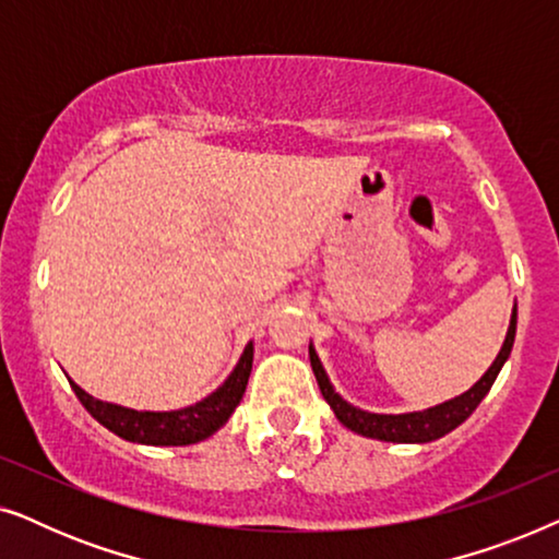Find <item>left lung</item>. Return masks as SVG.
<instances>
[{
    "mask_svg": "<svg viewBox=\"0 0 559 559\" xmlns=\"http://www.w3.org/2000/svg\"><path fill=\"white\" fill-rule=\"evenodd\" d=\"M514 335H516V305H514V312H511L507 341H503L499 356H496L491 369L480 377L478 384H473L468 392L455 396V400L438 404V407L425 409V412H409V415H371V412L350 407L348 402H343L341 396L333 392L331 381H328L323 366H320L316 350L312 348H310V366L312 371H316L320 394L325 396V402L333 407L335 417H338L341 425H346L348 430L366 435V438L386 440V442H430V440L442 438V435H448L450 430H455L457 425L465 423V419L476 412L480 400H484L488 389L493 386L496 377H499L503 361L509 358L511 346H514Z\"/></svg>",
    "mask_w": 559,
    "mask_h": 559,
    "instance_id": "obj_1",
    "label": "left lung"
}]
</instances>
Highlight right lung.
<instances>
[{
	"label": "right lung",
	"mask_w": 559,
	"mask_h": 559,
	"mask_svg": "<svg viewBox=\"0 0 559 559\" xmlns=\"http://www.w3.org/2000/svg\"><path fill=\"white\" fill-rule=\"evenodd\" d=\"M251 358H254V348L251 343L243 348L241 361L236 364L231 377L221 384L211 396L203 402L193 404V407L178 409V412H136L124 409L117 404L98 402L94 396L83 392L79 384H73V392L79 396L83 407L96 417L106 430H111L119 438L144 442V445H190V442H201L224 427L231 417V412L239 407L243 389H247L249 373H251Z\"/></svg>",
	"instance_id": "add662e5"
}]
</instances>
